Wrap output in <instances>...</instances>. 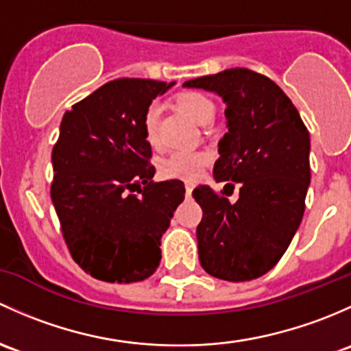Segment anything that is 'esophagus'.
<instances>
[{"mask_svg": "<svg viewBox=\"0 0 351 351\" xmlns=\"http://www.w3.org/2000/svg\"><path fill=\"white\" fill-rule=\"evenodd\" d=\"M193 189H194L193 184H186V196L187 197H191V194H193Z\"/></svg>", "mask_w": 351, "mask_h": 351, "instance_id": "esophagus-1", "label": "esophagus"}]
</instances>
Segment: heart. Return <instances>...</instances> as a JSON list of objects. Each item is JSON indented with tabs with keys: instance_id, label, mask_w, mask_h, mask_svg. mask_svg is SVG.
<instances>
[{
	"instance_id": "obj_1",
	"label": "heart",
	"mask_w": 351,
	"mask_h": 351,
	"mask_svg": "<svg viewBox=\"0 0 351 351\" xmlns=\"http://www.w3.org/2000/svg\"><path fill=\"white\" fill-rule=\"evenodd\" d=\"M174 104L177 110L197 123H208L215 117L216 111L215 103L208 96L197 91L179 93L174 97ZM142 130L145 142L152 149H158L160 135H158V110L155 106L147 108L142 120ZM209 162H211V155L204 150H177L160 162L158 172L165 179L194 182Z\"/></svg>"
}]
</instances>
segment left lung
I'll return each mask as SVG.
<instances>
[{
  "label": "left lung",
  "instance_id": "left-lung-1",
  "mask_svg": "<svg viewBox=\"0 0 351 351\" xmlns=\"http://www.w3.org/2000/svg\"><path fill=\"white\" fill-rule=\"evenodd\" d=\"M184 86L218 93L228 120L213 169L225 189L193 191L202 209L199 262L216 279H256L279 262L301 225L311 182L309 132L282 89L250 69H226ZM234 185L241 196L230 203L222 194L230 195Z\"/></svg>",
  "mask_w": 351,
  "mask_h": 351
}]
</instances>
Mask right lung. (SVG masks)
<instances>
[{
    "mask_svg": "<svg viewBox=\"0 0 351 351\" xmlns=\"http://www.w3.org/2000/svg\"><path fill=\"white\" fill-rule=\"evenodd\" d=\"M167 84L121 77L72 104L52 150L50 196L74 262L97 280L149 279L160 238L184 201V182H154L143 138L147 108Z\"/></svg>",
    "mask_w": 351,
    "mask_h": 351,
    "instance_id": "obj_1",
    "label": "right lung"
}]
</instances>
